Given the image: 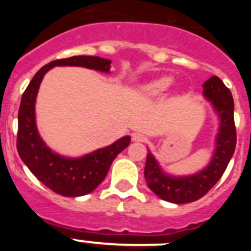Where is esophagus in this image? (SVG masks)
<instances>
[{"label": "esophagus", "instance_id": "34e87169", "mask_svg": "<svg viewBox=\"0 0 251 251\" xmlns=\"http://www.w3.org/2000/svg\"><path fill=\"white\" fill-rule=\"evenodd\" d=\"M132 141L145 142L146 141V136H145V134H142V133H134V134H132Z\"/></svg>", "mask_w": 251, "mask_h": 251}]
</instances>
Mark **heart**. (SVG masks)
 <instances>
[{
	"mask_svg": "<svg viewBox=\"0 0 251 251\" xmlns=\"http://www.w3.org/2000/svg\"><path fill=\"white\" fill-rule=\"evenodd\" d=\"M172 84V79L170 76H161L157 79L148 81L142 86V93L147 97H154L165 93Z\"/></svg>",
	"mask_w": 251,
	"mask_h": 251,
	"instance_id": "obj_1",
	"label": "heart"
}]
</instances>
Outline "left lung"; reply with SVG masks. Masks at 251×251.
I'll return each mask as SVG.
<instances>
[{"mask_svg":"<svg viewBox=\"0 0 251 251\" xmlns=\"http://www.w3.org/2000/svg\"><path fill=\"white\" fill-rule=\"evenodd\" d=\"M203 98L211 103L219 118L214 152L206 167L192 175L183 176L167 174L148 150L145 168L146 182L159 199L168 202L188 203L201 199L221 178L234 154L236 129L231 93L221 79L211 76L203 84Z\"/></svg>","mask_w":251,"mask_h":251,"instance_id":"1","label":"left lung"}]
</instances>
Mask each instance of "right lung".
<instances>
[{"label": "right lung", "instance_id": "add662e5", "mask_svg": "<svg viewBox=\"0 0 251 251\" xmlns=\"http://www.w3.org/2000/svg\"><path fill=\"white\" fill-rule=\"evenodd\" d=\"M110 63L104 57L85 55L55 60L40 69L22 94L17 132L19 154L40 182L61 196L79 197L94 191L105 178L115 157L128 147L130 137H122L110 146L81 157L61 156L46 145L37 130L35 104L40 84L55 66H81L109 74Z\"/></svg>", "mask_w": 251, "mask_h": 251}]
</instances>
